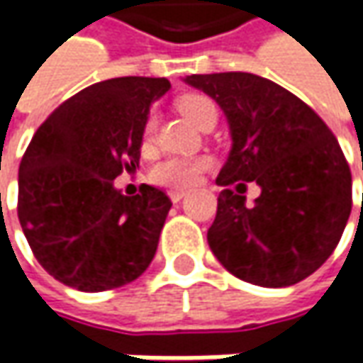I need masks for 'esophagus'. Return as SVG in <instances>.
<instances>
[{
    "label": "esophagus",
    "mask_w": 363,
    "mask_h": 363,
    "mask_svg": "<svg viewBox=\"0 0 363 363\" xmlns=\"http://www.w3.org/2000/svg\"><path fill=\"white\" fill-rule=\"evenodd\" d=\"M169 198H172V202H182L186 198V191L184 189H169Z\"/></svg>",
    "instance_id": "1"
}]
</instances>
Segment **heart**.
<instances>
[{
  "mask_svg": "<svg viewBox=\"0 0 363 363\" xmlns=\"http://www.w3.org/2000/svg\"><path fill=\"white\" fill-rule=\"evenodd\" d=\"M177 108L198 127L202 121L216 113V105L210 96L200 92H189L177 99ZM155 135V117L149 115L143 125V143L149 145ZM212 165L210 157H167L153 167V182L165 188H191L198 184L200 175Z\"/></svg>",
  "mask_w": 363,
  "mask_h": 363,
  "instance_id": "1",
  "label": "heart"
}]
</instances>
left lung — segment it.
<instances>
[{
    "label": "left lung",
    "instance_id": "obj_1",
    "mask_svg": "<svg viewBox=\"0 0 363 363\" xmlns=\"http://www.w3.org/2000/svg\"><path fill=\"white\" fill-rule=\"evenodd\" d=\"M186 82L210 94L230 125L232 151L218 186H260L252 208L234 189L218 196L208 230L214 257L258 286L307 279L331 257L352 212V172L335 135L311 106L269 78L216 72Z\"/></svg>",
    "mask_w": 363,
    "mask_h": 363
}]
</instances>
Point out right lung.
<instances>
[{
  "instance_id": "right-lung-1",
  "label": "right lung",
  "mask_w": 363,
  "mask_h": 363,
  "mask_svg": "<svg viewBox=\"0 0 363 363\" xmlns=\"http://www.w3.org/2000/svg\"><path fill=\"white\" fill-rule=\"evenodd\" d=\"M167 91V78L96 82L64 101L32 137L18 175V218L56 281L99 293L151 264L172 200L147 184L123 196L113 179L139 167L149 105Z\"/></svg>"
}]
</instances>
